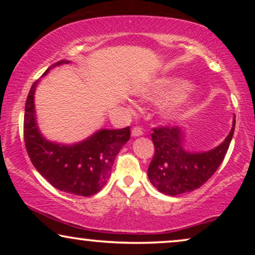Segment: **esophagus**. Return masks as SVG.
Returning a JSON list of instances; mask_svg holds the SVG:
<instances>
[{
  "instance_id": "obj_1",
  "label": "esophagus",
  "mask_w": 255,
  "mask_h": 255,
  "mask_svg": "<svg viewBox=\"0 0 255 255\" xmlns=\"http://www.w3.org/2000/svg\"><path fill=\"white\" fill-rule=\"evenodd\" d=\"M132 135L133 137H139V135H141L142 133H144V131H142V128L140 127H134L133 128H132Z\"/></svg>"
}]
</instances>
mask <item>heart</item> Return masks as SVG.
I'll use <instances>...</instances> for the list:
<instances>
[{
	"label": "heart",
	"instance_id": "obj_1",
	"mask_svg": "<svg viewBox=\"0 0 255 255\" xmlns=\"http://www.w3.org/2000/svg\"><path fill=\"white\" fill-rule=\"evenodd\" d=\"M191 89V85L186 80L177 78H162L149 83L142 90V96L145 99L156 101V102H166L174 101L186 95ZM177 115V110L170 111V116Z\"/></svg>",
	"mask_w": 255,
	"mask_h": 255
}]
</instances>
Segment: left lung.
<instances>
[{
    "label": "left lung",
    "instance_id": "obj_1",
    "mask_svg": "<svg viewBox=\"0 0 255 255\" xmlns=\"http://www.w3.org/2000/svg\"><path fill=\"white\" fill-rule=\"evenodd\" d=\"M236 127V116L228 137L209 152L190 153L183 148V132L176 127L153 128L154 156L147 175L160 193L176 196L203 186L216 173L228 153Z\"/></svg>",
    "mask_w": 255,
    "mask_h": 255
}]
</instances>
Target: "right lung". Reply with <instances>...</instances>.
I'll return each instance as SVG.
<instances>
[{"label":"right lung","mask_w":255,"mask_h":255,"mask_svg":"<svg viewBox=\"0 0 255 255\" xmlns=\"http://www.w3.org/2000/svg\"><path fill=\"white\" fill-rule=\"evenodd\" d=\"M68 62L62 60L54 66ZM38 80L31 87L24 113V142L31 162L57 189L78 196L95 195L107 183L115 158L130 139V127L118 130L104 128L75 145L48 141L40 134L34 117L33 95Z\"/></svg>","instance_id":"right-lung-1"}]
</instances>
